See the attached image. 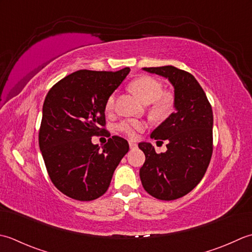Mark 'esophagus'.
Segmentation results:
<instances>
[{
	"mask_svg": "<svg viewBox=\"0 0 252 252\" xmlns=\"http://www.w3.org/2000/svg\"><path fill=\"white\" fill-rule=\"evenodd\" d=\"M137 147H138V145H137L136 142H133V141H129V148L131 149V150H132V149H136Z\"/></svg>",
	"mask_w": 252,
	"mask_h": 252,
	"instance_id": "obj_1",
	"label": "esophagus"
}]
</instances>
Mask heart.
Returning a JSON list of instances; mask_svg holds the SVG:
<instances>
[{
  "label": "heart",
  "mask_w": 252,
  "mask_h": 252,
  "mask_svg": "<svg viewBox=\"0 0 252 252\" xmlns=\"http://www.w3.org/2000/svg\"><path fill=\"white\" fill-rule=\"evenodd\" d=\"M131 90L140 97L143 103L149 104V113L155 119H164L174 109L175 97L172 92L163 91L161 81L150 76L138 77L130 84ZM115 105V94H111L105 102L106 112H111ZM147 124L139 120H125L117 124V129L129 138H136L137 132L145 130Z\"/></svg>",
  "instance_id": "b5f03b06"
}]
</instances>
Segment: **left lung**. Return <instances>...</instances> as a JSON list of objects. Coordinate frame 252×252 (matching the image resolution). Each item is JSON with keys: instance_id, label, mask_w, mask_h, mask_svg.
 Here are the masks:
<instances>
[{"instance_id": "1", "label": "left lung", "mask_w": 252, "mask_h": 252, "mask_svg": "<svg viewBox=\"0 0 252 252\" xmlns=\"http://www.w3.org/2000/svg\"><path fill=\"white\" fill-rule=\"evenodd\" d=\"M165 77L174 87L175 112L151 133L166 140L167 150L157 153L151 143L138 147L146 156L139 175L145 190L160 200H175L190 192L201 181L213 151V112L197 79L174 66L145 67Z\"/></svg>"}]
</instances>
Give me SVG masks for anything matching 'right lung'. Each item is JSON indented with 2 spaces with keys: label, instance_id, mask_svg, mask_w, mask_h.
<instances>
[{
  "label": "right lung",
  "instance_id": "add662e5",
  "mask_svg": "<svg viewBox=\"0 0 252 252\" xmlns=\"http://www.w3.org/2000/svg\"><path fill=\"white\" fill-rule=\"evenodd\" d=\"M129 71L81 69L61 79L45 96L39 147L51 181L71 199L91 201L104 194L129 150L119 136L101 150L91 142L92 136L106 131L105 102Z\"/></svg>",
  "mask_w": 252,
  "mask_h": 252
}]
</instances>
